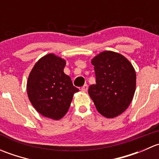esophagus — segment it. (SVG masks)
<instances>
[{"label": "esophagus", "instance_id": "obj_1", "mask_svg": "<svg viewBox=\"0 0 159 159\" xmlns=\"http://www.w3.org/2000/svg\"><path fill=\"white\" fill-rule=\"evenodd\" d=\"M88 89H89V85H88V84H84V85L83 86V87L81 88V91H84V92L87 91Z\"/></svg>", "mask_w": 159, "mask_h": 159}]
</instances>
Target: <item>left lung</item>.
<instances>
[{
  "mask_svg": "<svg viewBox=\"0 0 159 159\" xmlns=\"http://www.w3.org/2000/svg\"><path fill=\"white\" fill-rule=\"evenodd\" d=\"M96 84L90 85L89 94L98 111L113 118L125 111L134 97L136 73L134 67L119 53L105 51L91 60Z\"/></svg>",
  "mask_w": 159,
  "mask_h": 159,
  "instance_id": "left-lung-1",
  "label": "left lung"
}]
</instances>
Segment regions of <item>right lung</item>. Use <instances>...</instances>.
<instances>
[{"label":"right lung","mask_w":159,"mask_h":159,"mask_svg":"<svg viewBox=\"0 0 159 159\" xmlns=\"http://www.w3.org/2000/svg\"><path fill=\"white\" fill-rule=\"evenodd\" d=\"M65 65V59L54 54H46L36 62L28 76V98L37 111L46 118H63L74 94L79 91L64 72Z\"/></svg>","instance_id":"1"}]
</instances>
